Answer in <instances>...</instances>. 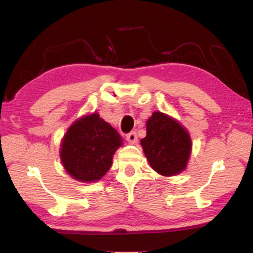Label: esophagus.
<instances>
[{
    "label": "esophagus",
    "instance_id": "obj_1",
    "mask_svg": "<svg viewBox=\"0 0 253 253\" xmlns=\"http://www.w3.org/2000/svg\"><path fill=\"white\" fill-rule=\"evenodd\" d=\"M126 139H127V142L130 143V144H136L137 140H138V138H137V135H136L135 131L129 132V134H128V135L126 136Z\"/></svg>",
    "mask_w": 253,
    "mask_h": 253
}]
</instances>
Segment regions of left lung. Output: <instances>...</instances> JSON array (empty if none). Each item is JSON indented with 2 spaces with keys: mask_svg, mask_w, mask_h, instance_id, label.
<instances>
[{
  "mask_svg": "<svg viewBox=\"0 0 253 253\" xmlns=\"http://www.w3.org/2000/svg\"><path fill=\"white\" fill-rule=\"evenodd\" d=\"M151 168L163 176L185 170L192 152V139L185 127L161 111L146 122V137L140 140Z\"/></svg>",
  "mask_w": 253,
  "mask_h": 253,
  "instance_id": "left-lung-1",
  "label": "left lung"
}]
</instances>
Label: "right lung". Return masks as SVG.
Returning a JSON list of instances; mask_svg holds the SVG:
<instances>
[{"mask_svg":"<svg viewBox=\"0 0 253 253\" xmlns=\"http://www.w3.org/2000/svg\"><path fill=\"white\" fill-rule=\"evenodd\" d=\"M122 145L118 131L92 113L76 119L68 128L60 145V158L72 178L95 183L108 172Z\"/></svg>","mask_w":253,"mask_h":253,"instance_id":"obj_1","label":"right lung"}]
</instances>
